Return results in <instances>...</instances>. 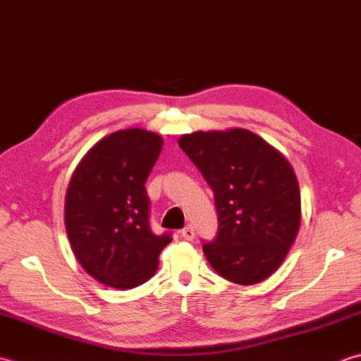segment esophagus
<instances>
[{"instance_id":"34e87169","label":"esophagus","mask_w":361,"mask_h":361,"mask_svg":"<svg viewBox=\"0 0 361 361\" xmlns=\"http://www.w3.org/2000/svg\"><path fill=\"white\" fill-rule=\"evenodd\" d=\"M181 236L185 238V239H188V241H190V239H194V228H192V225H186V227L181 230Z\"/></svg>"}]
</instances>
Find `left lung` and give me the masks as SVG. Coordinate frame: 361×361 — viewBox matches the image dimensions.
I'll return each mask as SVG.
<instances>
[{
	"mask_svg": "<svg viewBox=\"0 0 361 361\" xmlns=\"http://www.w3.org/2000/svg\"><path fill=\"white\" fill-rule=\"evenodd\" d=\"M178 145L214 192L219 231L203 241L213 269L255 285L283 263L300 225V190L289 162L247 130L197 131Z\"/></svg>",
	"mask_w": 361,
	"mask_h": 361,
	"instance_id": "left-lung-1",
	"label": "left lung"
}]
</instances>
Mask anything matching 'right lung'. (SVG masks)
Returning a JSON list of instances; mask_svg holds the SVG:
<instances>
[{"label": "right lung", "instance_id": "add662e5", "mask_svg": "<svg viewBox=\"0 0 361 361\" xmlns=\"http://www.w3.org/2000/svg\"><path fill=\"white\" fill-rule=\"evenodd\" d=\"M162 148L158 134H109L75 169L66 194V228L76 259L103 285L131 289L152 279L171 233L154 235L145 181Z\"/></svg>", "mask_w": 361, "mask_h": 361}]
</instances>
